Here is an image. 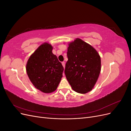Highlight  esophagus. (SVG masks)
Segmentation results:
<instances>
[{
	"mask_svg": "<svg viewBox=\"0 0 131 131\" xmlns=\"http://www.w3.org/2000/svg\"><path fill=\"white\" fill-rule=\"evenodd\" d=\"M62 66H63V67H64V68H65V62H62Z\"/></svg>",
	"mask_w": 131,
	"mask_h": 131,
	"instance_id": "34e87169",
	"label": "esophagus"
}]
</instances>
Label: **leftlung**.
Wrapping results in <instances>:
<instances>
[{
    "label": "left lung",
    "mask_w": 131,
    "mask_h": 131,
    "mask_svg": "<svg viewBox=\"0 0 131 131\" xmlns=\"http://www.w3.org/2000/svg\"><path fill=\"white\" fill-rule=\"evenodd\" d=\"M64 73L72 89L84 94L92 90L101 68L100 54L89 43L77 38L69 43Z\"/></svg>",
    "instance_id": "left-lung-1"
}]
</instances>
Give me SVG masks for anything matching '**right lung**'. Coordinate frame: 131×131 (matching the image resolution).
<instances>
[{"mask_svg": "<svg viewBox=\"0 0 131 131\" xmlns=\"http://www.w3.org/2000/svg\"><path fill=\"white\" fill-rule=\"evenodd\" d=\"M53 47L45 42L30 56L26 65V71L35 88L46 93L53 92L62 78L63 67L56 55Z\"/></svg>", "mask_w": 131, "mask_h": 131, "instance_id": "obj_1", "label": "right lung"}]
</instances>
